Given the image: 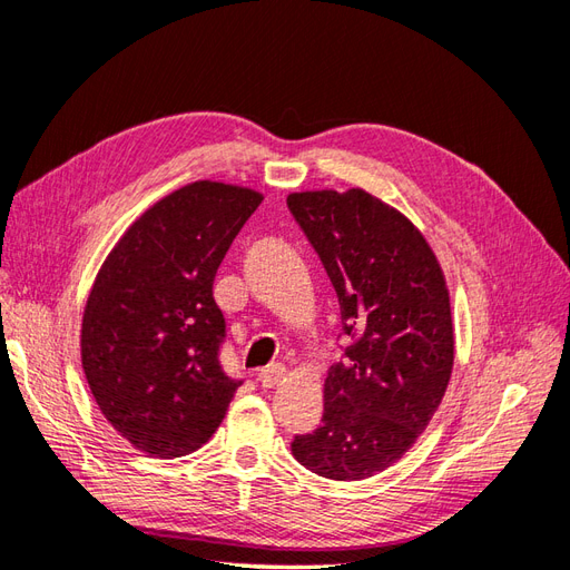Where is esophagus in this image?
Returning <instances> with one entry per match:
<instances>
[{"mask_svg": "<svg viewBox=\"0 0 570 570\" xmlns=\"http://www.w3.org/2000/svg\"><path fill=\"white\" fill-rule=\"evenodd\" d=\"M285 377H287V368L281 364H273L258 373V383H262V387H266V390H273V387L283 385Z\"/></svg>", "mask_w": 570, "mask_h": 570, "instance_id": "34e87169", "label": "esophagus"}]
</instances>
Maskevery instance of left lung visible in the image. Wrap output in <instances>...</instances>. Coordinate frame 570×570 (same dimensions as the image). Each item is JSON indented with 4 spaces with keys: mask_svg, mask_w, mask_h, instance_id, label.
Here are the masks:
<instances>
[{
    "mask_svg": "<svg viewBox=\"0 0 570 570\" xmlns=\"http://www.w3.org/2000/svg\"><path fill=\"white\" fill-rule=\"evenodd\" d=\"M287 206L318 252L352 337L323 385V423L292 454L323 478L364 480L400 461L454 366L450 289L423 233L361 187L306 189Z\"/></svg>",
    "mask_w": 570,
    "mask_h": 570,
    "instance_id": "left-lung-1",
    "label": "left lung"
}]
</instances>
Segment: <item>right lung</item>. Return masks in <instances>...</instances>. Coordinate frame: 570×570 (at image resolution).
Masks as SVG:
<instances>
[{"label": "right lung", "mask_w": 570, "mask_h": 570, "mask_svg": "<svg viewBox=\"0 0 570 570\" xmlns=\"http://www.w3.org/2000/svg\"><path fill=\"white\" fill-rule=\"evenodd\" d=\"M264 202L252 187L197 180L120 235L85 302L80 361L99 411L135 450L197 452L243 385L223 373L226 321L214 278Z\"/></svg>", "instance_id": "1"}]
</instances>
